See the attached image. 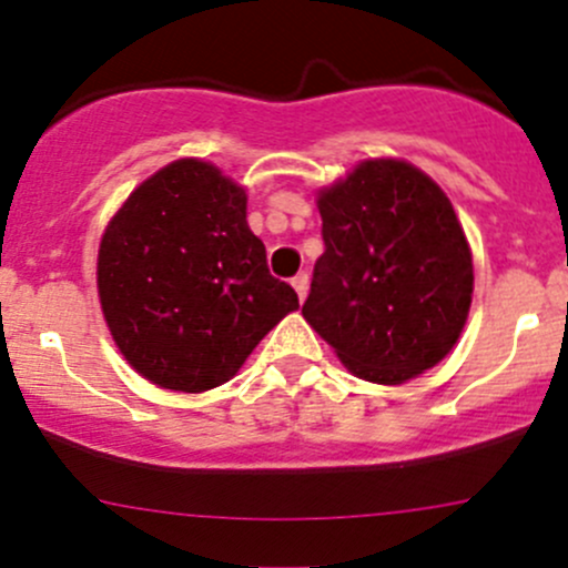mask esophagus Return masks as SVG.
<instances>
[{"instance_id":"34e87169","label":"esophagus","mask_w":568,"mask_h":568,"mask_svg":"<svg viewBox=\"0 0 568 568\" xmlns=\"http://www.w3.org/2000/svg\"><path fill=\"white\" fill-rule=\"evenodd\" d=\"M291 285H294L296 296H300V302H305L307 296V288H311V277H307V272H300L294 280H291Z\"/></svg>"}]
</instances>
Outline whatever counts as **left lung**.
I'll return each instance as SVG.
<instances>
[{
	"mask_svg": "<svg viewBox=\"0 0 568 568\" xmlns=\"http://www.w3.org/2000/svg\"><path fill=\"white\" fill-rule=\"evenodd\" d=\"M324 255L302 316L354 376L404 385L459 341L473 255L443 189L398 159L318 192Z\"/></svg>",
	"mask_w": 568,
	"mask_h": 568,
	"instance_id": "left-lung-1",
	"label": "left lung"
}]
</instances>
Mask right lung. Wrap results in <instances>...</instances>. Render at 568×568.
I'll return each mask as SVG.
<instances>
[{"label": "right lung", "mask_w": 568, "mask_h": 568, "mask_svg": "<svg viewBox=\"0 0 568 568\" xmlns=\"http://www.w3.org/2000/svg\"><path fill=\"white\" fill-rule=\"evenodd\" d=\"M99 296L131 368L181 393L233 379L300 307L268 274L244 189L200 159L168 164L120 205L101 236Z\"/></svg>", "instance_id": "right-lung-1"}]
</instances>
